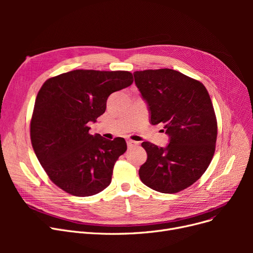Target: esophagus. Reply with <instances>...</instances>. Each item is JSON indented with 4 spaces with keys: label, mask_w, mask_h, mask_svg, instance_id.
Segmentation results:
<instances>
[{
    "label": "esophagus",
    "mask_w": 253,
    "mask_h": 253,
    "mask_svg": "<svg viewBox=\"0 0 253 253\" xmlns=\"http://www.w3.org/2000/svg\"><path fill=\"white\" fill-rule=\"evenodd\" d=\"M127 145H128V148H134V147H137L138 142L129 139V140H127Z\"/></svg>",
    "instance_id": "1"
}]
</instances>
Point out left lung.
<instances>
[{
  "mask_svg": "<svg viewBox=\"0 0 253 253\" xmlns=\"http://www.w3.org/2000/svg\"><path fill=\"white\" fill-rule=\"evenodd\" d=\"M133 75L151 124L162 123L169 136L166 148L141 143L148 159L139 168L140 180L160 193L180 192L202 176L214 155L217 123L209 93L201 82L174 70Z\"/></svg>",
  "mask_w": 253,
  "mask_h": 253,
  "instance_id": "left-lung-1",
  "label": "left lung"
}]
</instances>
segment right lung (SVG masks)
Here are the masks:
<instances>
[{
    "label": "right lung",
    "instance_id": "right-lung-1",
    "mask_svg": "<svg viewBox=\"0 0 253 253\" xmlns=\"http://www.w3.org/2000/svg\"><path fill=\"white\" fill-rule=\"evenodd\" d=\"M133 83L125 71L76 70L48 79L40 89L31 121L33 149L49 178L77 197L100 193L112 181L124 138L91 135L112 93Z\"/></svg>",
    "mask_w": 253,
    "mask_h": 253
}]
</instances>
